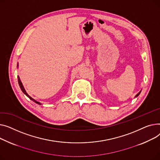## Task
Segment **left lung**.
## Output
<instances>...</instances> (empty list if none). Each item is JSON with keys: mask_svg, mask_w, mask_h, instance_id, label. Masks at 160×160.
Masks as SVG:
<instances>
[{"mask_svg": "<svg viewBox=\"0 0 160 160\" xmlns=\"http://www.w3.org/2000/svg\"><path fill=\"white\" fill-rule=\"evenodd\" d=\"M139 93H140V92H139V93H138V94H137V95H136V97H137V96H139Z\"/></svg>", "mask_w": 160, "mask_h": 160, "instance_id": "left-lung-1", "label": "left lung"}]
</instances>
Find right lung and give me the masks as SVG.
<instances>
[{
  "instance_id": "right-lung-1",
  "label": "right lung",
  "mask_w": 160,
  "mask_h": 160,
  "mask_svg": "<svg viewBox=\"0 0 160 160\" xmlns=\"http://www.w3.org/2000/svg\"><path fill=\"white\" fill-rule=\"evenodd\" d=\"M18 84H19V86H20V88H21V89L22 90V92L24 93L25 95H26L28 98H29L30 99H32V100H33L35 102H36V103H37V104H39V105H41V103L39 102H38V101H35L33 99H32L29 95L28 94V93L26 92V91H25V90H24V87H23V85H22V82H21V80H20V78H19V77L18 76Z\"/></svg>"
}]
</instances>
